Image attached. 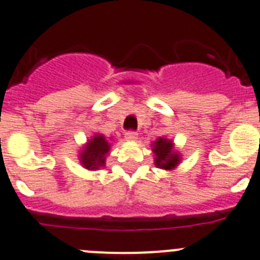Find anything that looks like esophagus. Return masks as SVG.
Masks as SVG:
<instances>
[{
	"label": "esophagus",
	"instance_id": "1",
	"mask_svg": "<svg viewBox=\"0 0 260 260\" xmlns=\"http://www.w3.org/2000/svg\"><path fill=\"white\" fill-rule=\"evenodd\" d=\"M125 139L128 141H136L137 140V134L134 132V131H129V132H126L125 134Z\"/></svg>",
	"mask_w": 260,
	"mask_h": 260
}]
</instances>
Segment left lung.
I'll return each instance as SVG.
<instances>
[{
	"label": "left lung",
	"mask_w": 260,
	"mask_h": 260,
	"mask_svg": "<svg viewBox=\"0 0 260 260\" xmlns=\"http://www.w3.org/2000/svg\"><path fill=\"white\" fill-rule=\"evenodd\" d=\"M152 152L154 153V165L160 169L172 171L180 164L181 156L174 150L173 141L169 139L158 137L152 144Z\"/></svg>",
	"instance_id": "8db88e82"
}]
</instances>
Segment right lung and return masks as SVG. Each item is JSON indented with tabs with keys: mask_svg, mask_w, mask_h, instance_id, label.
I'll list each match as a JSON object with an SVG mask.
<instances>
[{
	"mask_svg": "<svg viewBox=\"0 0 260 260\" xmlns=\"http://www.w3.org/2000/svg\"><path fill=\"white\" fill-rule=\"evenodd\" d=\"M110 141L103 135L96 134L91 140L87 141L80 152V164L88 171H98L106 165V156L110 152Z\"/></svg>",
	"mask_w": 260,
	"mask_h": 260,
	"instance_id": "add662e5",
	"label": "right lung"
}]
</instances>
